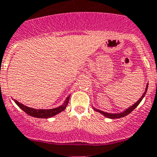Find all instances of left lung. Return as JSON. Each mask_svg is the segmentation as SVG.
Masks as SVG:
<instances>
[{
    "label": "left lung",
    "mask_w": 157,
    "mask_h": 157,
    "mask_svg": "<svg viewBox=\"0 0 157 157\" xmlns=\"http://www.w3.org/2000/svg\"><path fill=\"white\" fill-rule=\"evenodd\" d=\"M147 86H148V84H147V86H146V89H145V92L144 93L143 95L141 96L140 99H139V100L137 101L136 103H134V104L132 105V106H131L130 107H128V109H126L124 111H123V112H121V113H116V114H112V113H107V112H104V111H100V110H98V109H95L94 107V109L96 111H98V112H99V113L103 114V116H106V117L107 118H110V119H118V118H122V117H124V116H128V114L131 113L132 111H133V110L136 108V107L138 106V105L140 104V103L141 101H142V99H144V95L146 94V91H147Z\"/></svg>",
    "instance_id": "left-lung-1"
}]
</instances>
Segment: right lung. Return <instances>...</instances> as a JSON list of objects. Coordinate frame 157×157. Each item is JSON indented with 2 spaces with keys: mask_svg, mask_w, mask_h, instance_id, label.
<instances>
[{
  "mask_svg": "<svg viewBox=\"0 0 157 157\" xmlns=\"http://www.w3.org/2000/svg\"><path fill=\"white\" fill-rule=\"evenodd\" d=\"M70 95L67 98L66 101L64 102L63 105H61L60 107H56V108H53V109H33V108H31V107H26L23 105L22 103H19L18 101L14 100V102L16 103V104L17 105L18 107H20L21 109L23 110V111L25 112L26 114L29 115V116H33V117L36 118H50L53 117V116H56L57 114L60 113L61 111H64L65 108L67 107V104H68V102H69Z\"/></svg>",
  "mask_w": 157,
  "mask_h": 157,
  "instance_id": "obj_1",
  "label": "right lung"
}]
</instances>
